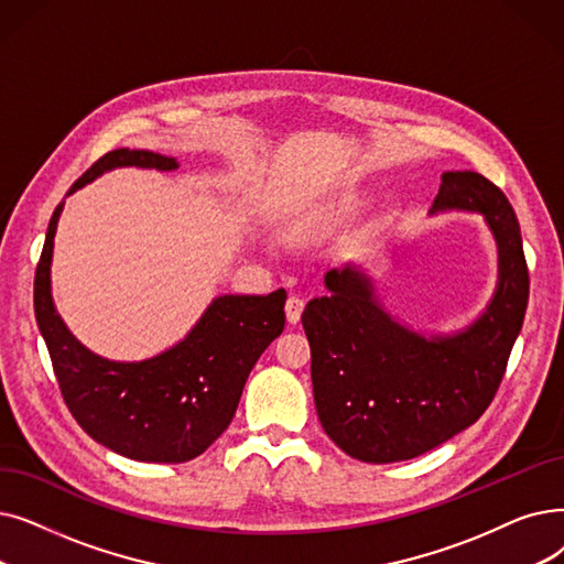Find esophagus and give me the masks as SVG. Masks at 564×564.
Returning a JSON list of instances; mask_svg holds the SVG:
<instances>
[{
  "label": "esophagus",
  "instance_id": "esophagus-1",
  "mask_svg": "<svg viewBox=\"0 0 564 564\" xmlns=\"http://www.w3.org/2000/svg\"><path fill=\"white\" fill-rule=\"evenodd\" d=\"M304 306H306V302H304L302 297H297V295L288 297V302H285V317H288L290 325H297V323H300Z\"/></svg>",
  "mask_w": 564,
  "mask_h": 564
}]
</instances>
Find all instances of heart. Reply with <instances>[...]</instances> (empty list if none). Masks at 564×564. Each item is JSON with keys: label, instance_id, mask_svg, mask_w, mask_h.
Returning a JSON list of instances; mask_svg holds the SVG:
<instances>
[{"label": "heart", "instance_id": "b5f03b06", "mask_svg": "<svg viewBox=\"0 0 564 564\" xmlns=\"http://www.w3.org/2000/svg\"><path fill=\"white\" fill-rule=\"evenodd\" d=\"M329 214H317V216H311L308 221H297L290 226V235L295 237H302V235H308V232H315L317 228H323L327 221H329Z\"/></svg>", "mask_w": 564, "mask_h": 564}]
</instances>
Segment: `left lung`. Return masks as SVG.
<instances>
[{
    "label": "left lung",
    "instance_id": "8db88e82",
    "mask_svg": "<svg viewBox=\"0 0 564 564\" xmlns=\"http://www.w3.org/2000/svg\"><path fill=\"white\" fill-rule=\"evenodd\" d=\"M479 212L498 243L494 300L456 334H420L380 304L357 267L325 274L302 313L317 420L348 456L397 463L473 426L502 382L530 295L523 239L507 195L473 170L445 173L431 214Z\"/></svg>",
    "mask_w": 564,
    "mask_h": 564
}]
</instances>
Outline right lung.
<instances>
[{
	"label": "right lung",
	"instance_id": "right-lung-1",
	"mask_svg": "<svg viewBox=\"0 0 564 564\" xmlns=\"http://www.w3.org/2000/svg\"><path fill=\"white\" fill-rule=\"evenodd\" d=\"M127 165L180 167L170 156L121 147L96 161L68 195ZM62 209L64 203L47 224L34 279V313L64 403L89 437L127 458L184 463L200 456L230 426L251 369L281 336L285 290L216 297L177 346L142 361L106 359L68 332L53 304L51 262Z\"/></svg>",
	"mask_w": 564,
	"mask_h": 564
}]
</instances>
